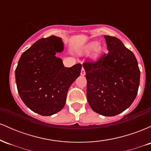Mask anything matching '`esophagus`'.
<instances>
[{
    "instance_id": "obj_1",
    "label": "esophagus",
    "mask_w": 151,
    "mask_h": 151,
    "mask_svg": "<svg viewBox=\"0 0 151 151\" xmlns=\"http://www.w3.org/2000/svg\"><path fill=\"white\" fill-rule=\"evenodd\" d=\"M81 76L85 75V70H84V67H82V68H81Z\"/></svg>"
}]
</instances>
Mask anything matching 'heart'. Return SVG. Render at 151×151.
<instances>
[{"mask_svg": "<svg viewBox=\"0 0 151 151\" xmlns=\"http://www.w3.org/2000/svg\"><path fill=\"white\" fill-rule=\"evenodd\" d=\"M93 51V57L94 58H98L101 55L102 52V49L100 46H98V43L96 42H91L89 43L87 45L85 46L83 52L86 55L91 53V52Z\"/></svg>", "mask_w": 151, "mask_h": 151, "instance_id": "obj_1", "label": "heart"}]
</instances>
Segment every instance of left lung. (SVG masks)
<instances>
[{
  "mask_svg": "<svg viewBox=\"0 0 151 151\" xmlns=\"http://www.w3.org/2000/svg\"><path fill=\"white\" fill-rule=\"evenodd\" d=\"M109 52L96 62H86V97L96 113L114 116L128 109L140 83L138 62L117 37L104 35Z\"/></svg>",
  "mask_w": 151,
  "mask_h": 151,
  "instance_id": "1",
  "label": "left lung"
}]
</instances>
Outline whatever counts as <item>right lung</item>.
<instances>
[{"instance_id":"right-lung-1","label":"right lung","mask_w":151,"mask_h":151,"mask_svg":"<svg viewBox=\"0 0 151 151\" xmlns=\"http://www.w3.org/2000/svg\"><path fill=\"white\" fill-rule=\"evenodd\" d=\"M64 50L62 38L38 40L22 54L15 70L19 95L24 104L42 116H51L65 106L69 88L80 75L81 65L65 67L56 53Z\"/></svg>"}]
</instances>
